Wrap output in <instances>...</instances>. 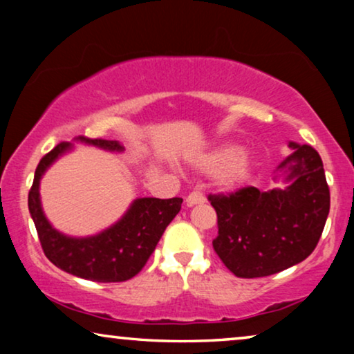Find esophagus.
Returning <instances> with one entry per match:
<instances>
[{"label": "esophagus", "instance_id": "1", "mask_svg": "<svg viewBox=\"0 0 354 354\" xmlns=\"http://www.w3.org/2000/svg\"><path fill=\"white\" fill-rule=\"evenodd\" d=\"M206 201V198L201 195L200 192H192L190 195L187 196V200H185V203H187V206H195V205H203V203Z\"/></svg>", "mask_w": 354, "mask_h": 354}]
</instances>
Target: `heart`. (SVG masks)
I'll return each instance as SVG.
<instances>
[{"instance_id": "1", "label": "heart", "mask_w": 354, "mask_h": 354, "mask_svg": "<svg viewBox=\"0 0 354 354\" xmlns=\"http://www.w3.org/2000/svg\"><path fill=\"white\" fill-rule=\"evenodd\" d=\"M253 156L243 153L235 143H221L192 159L193 167L201 172L217 174V182L227 192L243 185L253 169Z\"/></svg>"}]
</instances>
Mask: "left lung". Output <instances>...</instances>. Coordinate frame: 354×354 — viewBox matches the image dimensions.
Masks as SVG:
<instances>
[{
	"label": "left lung",
	"mask_w": 354,
	"mask_h": 354,
	"mask_svg": "<svg viewBox=\"0 0 354 354\" xmlns=\"http://www.w3.org/2000/svg\"><path fill=\"white\" fill-rule=\"evenodd\" d=\"M288 148L292 153L274 171V180L283 187L209 195L219 227L212 246L236 277H266L292 268L321 239L330 209L322 159L309 145L288 142Z\"/></svg>",
	"instance_id": "obj_1"
}]
</instances>
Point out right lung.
I'll list each match as a JSON object with an SVG mask.
<instances>
[{"label": "right lung", "instance_id": "obj_1", "mask_svg": "<svg viewBox=\"0 0 354 354\" xmlns=\"http://www.w3.org/2000/svg\"><path fill=\"white\" fill-rule=\"evenodd\" d=\"M74 143H84L111 153H124L125 149L118 140L79 137L74 142L59 143L41 158L28 192V211L37 227L41 248L56 268L75 277L93 282H124L143 269L166 227L180 211L183 200L137 198L130 203L119 221L98 234L88 236L62 234L55 229L43 211L40 182L57 159L74 149Z\"/></svg>", "mask_w": 354, "mask_h": 354}]
</instances>
